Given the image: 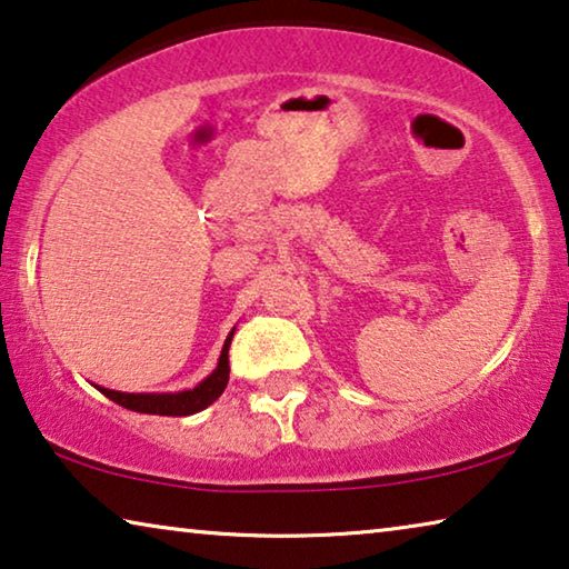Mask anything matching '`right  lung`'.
<instances>
[{"instance_id":"right-lung-1","label":"right lung","mask_w":569,"mask_h":569,"mask_svg":"<svg viewBox=\"0 0 569 569\" xmlns=\"http://www.w3.org/2000/svg\"><path fill=\"white\" fill-rule=\"evenodd\" d=\"M232 333L224 339L222 355L218 369L207 377L204 382H200L194 390L187 392H177V395H137V392H116V390H106V387H98L108 400H113L116 405H121L126 410H137V412H147V415H171V418H182V415H194L204 410L207 405H212L220 398L228 387L230 380V365H228V349L232 341Z\"/></svg>"}]
</instances>
